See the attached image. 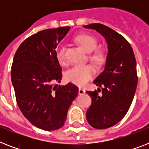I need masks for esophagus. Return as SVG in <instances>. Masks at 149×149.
<instances>
[{
    "mask_svg": "<svg viewBox=\"0 0 149 149\" xmlns=\"http://www.w3.org/2000/svg\"><path fill=\"white\" fill-rule=\"evenodd\" d=\"M78 93H79V95H83V94H84V93H85V91H84V89L79 88V91H78Z\"/></svg>",
    "mask_w": 149,
    "mask_h": 149,
    "instance_id": "obj_1",
    "label": "esophagus"
}]
</instances>
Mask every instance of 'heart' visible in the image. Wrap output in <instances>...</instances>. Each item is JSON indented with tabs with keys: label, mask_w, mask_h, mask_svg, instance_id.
<instances>
[{
	"label": "heart",
	"mask_w": 149,
	"mask_h": 149,
	"mask_svg": "<svg viewBox=\"0 0 149 149\" xmlns=\"http://www.w3.org/2000/svg\"><path fill=\"white\" fill-rule=\"evenodd\" d=\"M75 42L79 44L86 52L89 53V59L97 67L101 66L106 61V52L102 49H97L98 45L97 39L93 36L83 34L75 38ZM56 57L58 63L62 65L66 63L65 57V47L63 45H58L56 48ZM95 74L94 68L91 65H74L70 68L65 72L66 80L78 86H84L89 79H91Z\"/></svg>",
	"instance_id": "heart-1"
}]
</instances>
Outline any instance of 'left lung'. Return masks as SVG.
Listing matches in <instances>:
<instances>
[{
  "mask_svg": "<svg viewBox=\"0 0 149 149\" xmlns=\"http://www.w3.org/2000/svg\"><path fill=\"white\" fill-rule=\"evenodd\" d=\"M84 27L101 34L108 47L104 70L93 81L99 88L86 91L92 98L86 120L94 128L105 129L122 120L131 107L138 83L136 60L130 43L117 31L99 23Z\"/></svg>",
  "mask_w": 149,
  "mask_h": 149,
  "instance_id": "obj_1",
  "label": "left lung"
}]
</instances>
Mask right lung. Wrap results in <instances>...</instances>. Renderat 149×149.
<instances>
[{
  "instance_id": "add662e5",
  "label": "right lung",
  "mask_w": 149,
  "mask_h": 149,
  "mask_svg": "<svg viewBox=\"0 0 149 149\" xmlns=\"http://www.w3.org/2000/svg\"><path fill=\"white\" fill-rule=\"evenodd\" d=\"M70 29L61 27L34 34L20 45L13 59L10 77L17 105L31 124L45 131L63 127L79 91L72 83L54 86L63 77L56 48Z\"/></svg>"
}]
</instances>
